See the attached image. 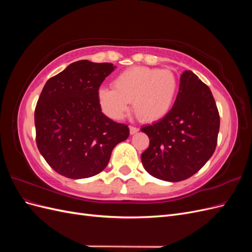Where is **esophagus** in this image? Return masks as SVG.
I'll return each mask as SVG.
<instances>
[{
    "label": "esophagus",
    "mask_w": 252,
    "mask_h": 252,
    "mask_svg": "<svg viewBox=\"0 0 252 252\" xmlns=\"http://www.w3.org/2000/svg\"><path fill=\"white\" fill-rule=\"evenodd\" d=\"M140 130L138 127H134V126H129V131H130V134H134Z\"/></svg>",
    "instance_id": "obj_1"
}]
</instances>
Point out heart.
I'll return each instance as SVG.
<instances>
[{"instance_id": "1", "label": "heart", "mask_w": 252, "mask_h": 252, "mask_svg": "<svg viewBox=\"0 0 252 252\" xmlns=\"http://www.w3.org/2000/svg\"><path fill=\"white\" fill-rule=\"evenodd\" d=\"M112 85L97 90L103 111L112 119H121L132 101L134 113L150 123L171 111L179 93V81L171 70L145 66L127 68L114 78Z\"/></svg>"}]
</instances>
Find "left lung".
Here are the masks:
<instances>
[{
    "label": "left lung",
    "instance_id": "left-lung-1",
    "mask_svg": "<svg viewBox=\"0 0 252 252\" xmlns=\"http://www.w3.org/2000/svg\"><path fill=\"white\" fill-rule=\"evenodd\" d=\"M220 114L209 87L190 70L182 73L171 111L141 131L149 147L141 159L157 179L180 182L199 171L217 147Z\"/></svg>",
    "mask_w": 252,
    "mask_h": 252
}]
</instances>
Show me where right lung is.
<instances>
[{
    "mask_svg": "<svg viewBox=\"0 0 252 252\" xmlns=\"http://www.w3.org/2000/svg\"><path fill=\"white\" fill-rule=\"evenodd\" d=\"M116 66L81 60L50 78L34 111L35 141L51 168L69 179L103 171L112 149L129 135L126 124L102 112L97 90Z\"/></svg>",
    "mask_w": 252,
    "mask_h": 252,
    "instance_id": "obj_1",
    "label": "right lung"
}]
</instances>
